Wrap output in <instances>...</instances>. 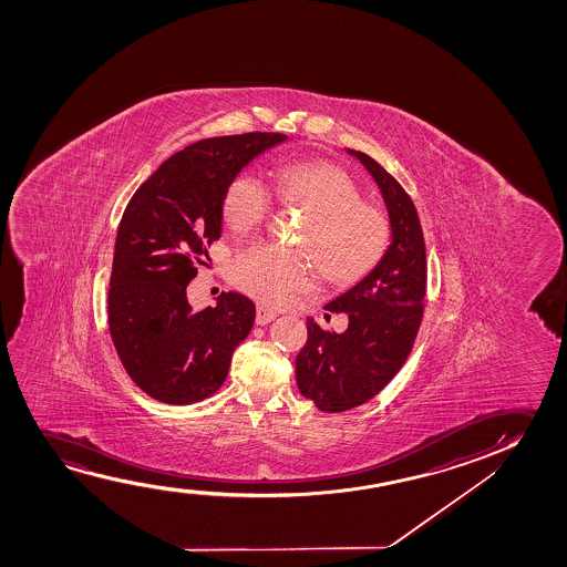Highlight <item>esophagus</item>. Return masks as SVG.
<instances>
[{"label": "esophagus", "mask_w": 567, "mask_h": 567, "mask_svg": "<svg viewBox=\"0 0 567 567\" xmlns=\"http://www.w3.org/2000/svg\"><path fill=\"white\" fill-rule=\"evenodd\" d=\"M277 318V311L269 310L265 306H257L256 323L257 326H267L272 319Z\"/></svg>", "instance_id": "34e87169"}]
</instances>
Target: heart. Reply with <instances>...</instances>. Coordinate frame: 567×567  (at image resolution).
Instances as JSON below:
<instances>
[{"label": "heart", "instance_id": "1", "mask_svg": "<svg viewBox=\"0 0 567 567\" xmlns=\"http://www.w3.org/2000/svg\"><path fill=\"white\" fill-rule=\"evenodd\" d=\"M272 194L282 205L308 213L298 233L306 249L275 241L241 249L233 264L234 285L259 302L280 308L316 287L318 271L310 254L323 277L337 285L357 282L385 256L391 241L388 215L362 202L357 184L333 164H285L271 187L254 171L238 172L225 192L226 223L238 233L261 225L275 207Z\"/></svg>", "mask_w": 567, "mask_h": 567}]
</instances>
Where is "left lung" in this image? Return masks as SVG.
I'll return each mask as SVG.
<instances>
[{"label": "left lung", "mask_w": 567, "mask_h": 567, "mask_svg": "<svg viewBox=\"0 0 567 567\" xmlns=\"http://www.w3.org/2000/svg\"><path fill=\"white\" fill-rule=\"evenodd\" d=\"M380 186L393 241L378 267L326 306L344 311V333L308 319V341L296 357V383L319 411L344 412L380 393L411 354L426 295V248L411 195L372 156L349 148Z\"/></svg>", "instance_id": "8db88e82"}]
</instances>
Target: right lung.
Instances as JSON below:
<instances>
[{
	"mask_svg": "<svg viewBox=\"0 0 567 567\" xmlns=\"http://www.w3.org/2000/svg\"><path fill=\"white\" fill-rule=\"evenodd\" d=\"M282 133L197 141L141 184L117 226L109 326L133 383L161 403L192 404L225 383L230 358L254 326L256 306L238 292L192 310L186 288L220 238L230 179Z\"/></svg>",
	"mask_w": 567,
	"mask_h": 567,
	"instance_id": "obj_1",
	"label": "right lung"
}]
</instances>
